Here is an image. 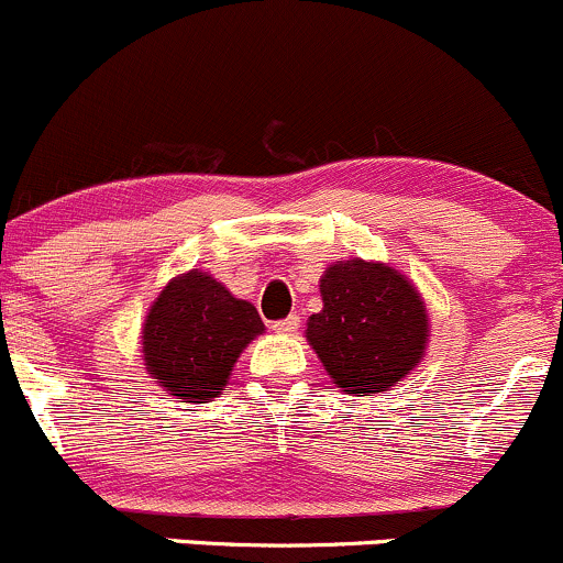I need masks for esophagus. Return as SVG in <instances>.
Segmentation results:
<instances>
[{
	"label": "esophagus",
	"mask_w": 563,
	"mask_h": 563,
	"mask_svg": "<svg viewBox=\"0 0 563 563\" xmlns=\"http://www.w3.org/2000/svg\"><path fill=\"white\" fill-rule=\"evenodd\" d=\"M298 328H300V317H298V313H292V317L282 319V322L274 324V330L279 332V335H295V332H298Z\"/></svg>",
	"instance_id": "esophagus-1"
}]
</instances>
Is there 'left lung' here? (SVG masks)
<instances>
[{
    "mask_svg": "<svg viewBox=\"0 0 563 563\" xmlns=\"http://www.w3.org/2000/svg\"><path fill=\"white\" fill-rule=\"evenodd\" d=\"M319 292L322 311L308 317L306 341L338 389L386 395L421 365L429 313L400 271L378 260H338L324 268Z\"/></svg>",
    "mask_w": 563,
    "mask_h": 563,
    "instance_id": "left-lung-1",
    "label": "left lung"
}]
</instances>
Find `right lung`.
Returning a JSON list of instances; mask_svg holds the SVG:
<instances>
[{
  "label": "right lung",
  "mask_w": 563,
  "mask_h": 563,
  "mask_svg": "<svg viewBox=\"0 0 563 563\" xmlns=\"http://www.w3.org/2000/svg\"><path fill=\"white\" fill-rule=\"evenodd\" d=\"M263 332V319L250 300L235 298L209 271H185L147 308L144 371L166 395L201 405L222 395L241 352Z\"/></svg>",
  "instance_id": "add662e5"
}]
</instances>
